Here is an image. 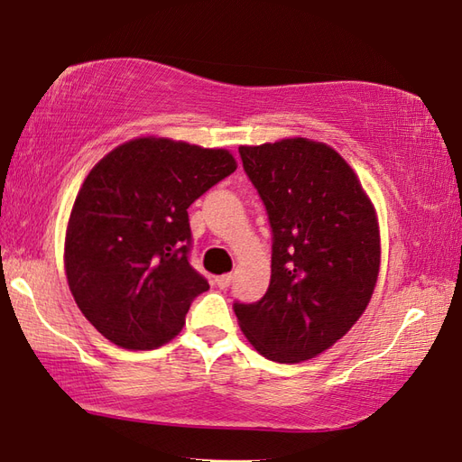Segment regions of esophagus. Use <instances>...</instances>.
<instances>
[{
  "label": "esophagus",
  "instance_id": "1",
  "mask_svg": "<svg viewBox=\"0 0 462 462\" xmlns=\"http://www.w3.org/2000/svg\"><path fill=\"white\" fill-rule=\"evenodd\" d=\"M231 282H233V275L231 273H223V275H219L215 280V283H217V287H219V290H227V287L231 285Z\"/></svg>",
  "mask_w": 462,
  "mask_h": 462
}]
</instances>
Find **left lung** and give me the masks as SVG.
<instances>
[{
  "mask_svg": "<svg viewBox=\"0 0 462 462\" xmlns=\"http://www.w3.org/2000/svg\"><path fill=\"white\" fill-rule=\"evenodd\" d=\"M273 229L272 282L235 303L241 332L267 360L298 364L329 350L366 311L380 273V225L346 159L291 136L239 146Z\"/></svg>",
  "mask_w": 462,
  "mask_h": 462,
  "instance_id": "left-lung-1",
  "label": "left lung"
}]
</instances>
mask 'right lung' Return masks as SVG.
Wrapping results in <instances>:
<instances>
[{
    "label": "right lung",
    "instance_id": "obj_1",
    "mask_svg": "<svg viewBox=\"0 0 462 462\" xmlns=\"http://www.w3.org/2000/svg\"><path fill=\"white\" fill-rule=\"evenodd\" d=\"M227 149L136 136L86 175L69 213L64 269L84 318L126 350H154L185 326L208 290L189 265L187 208L229 177Z\"/></svg>",
    "mask_w": 462,
    "mask_h": 462
}]
</instances>
